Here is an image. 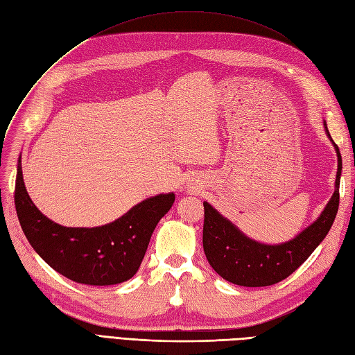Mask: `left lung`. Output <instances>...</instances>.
<instances>
[{"instance_id":"obj_1","label":"left lung","mask_w":355,"mask_h":355,"mask_svg":"<svg viewBox=\"0 0 355 355\" xmlns=\"http://www.w3.org/2000/svg\"><path fill=\"white\" fill-rule=\"evenodd\" d=\"M324 125L331 139L325 123ZM334 148L338 153L334 193L321 216L288 243L270 246L253 241L217 213L210 204L204 202V252L217 275L240 286H270L293 275L312 255L318 244L329 234L339 208L342 156L336 144Z\"/></svg>"}]
</instances>
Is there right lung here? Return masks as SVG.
<instances>
[{"label":"right lung","mask_w":355,"mask_h":355,"mask_svg":"<svg viewBox=\"0 0 355 355\" xmlns=\"http://www.w3.org/2000/svg\"><path fill=\"white\" fill-rule=\"evenodd\" d=\"M174 201V193L157 195L135 205L112 223L66 228L49 220L33 204L24 184L21 157L17 162L15 205L25 237L48 266L78 284L105 286L133 277L154 228Z\"/></svg>","instance_id":"right-lung-1"}]
</instances>
